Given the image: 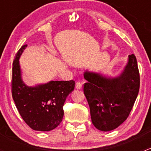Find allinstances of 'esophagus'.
I'll return each instance as SVG.
<instances>
[{"label":"esophagus","mask_w":151,"mask_h":151,"mask_svg":"<svg viewBox=\"0 0 151 151\" xmlns=\"http://www.w3.org/2000/svg\"><path fill=\"white\" fill-rule=\"evenodd\" d=\"M75 88H77V89L80 90L82 89V88H83V85H82V83H80V82H77V83H76Z\"/></svg>","instance_id":"1"}]
</instances>
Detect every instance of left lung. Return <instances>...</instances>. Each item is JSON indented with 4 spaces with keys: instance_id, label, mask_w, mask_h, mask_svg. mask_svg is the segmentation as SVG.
<instances>
[{
    "instance_id": "8db88e82",
    "label": "left lung",
    "mask_w": 151,
    "mask_h": 151,
    "mask_svg": "<svg viewBox=\"0 0 151 151\" xmlns=\"http://www.w3.org/2000/svg\"><path fill=\"white\" fill-rule=\"evenodd\" d=\"M83 87L93 124L109 132L118 128L129 117L139 90V73L134 54L129 55L124 70L116 77H106L86 71Z\"/></svg>"
}]
</instances>
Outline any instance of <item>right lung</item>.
Here are the masks:
<instances>
[{
    "label": "right lung",
    "instance_id": "1",
    "mask_svg": "<svg viewBox=\"0 0 151 151\" xmlns=\"http://www.w3.org/2000/svg\"><path fill=\"white\" fill-rule=\"evenodd\" d=\"M27 46L19 49L13 62L12 98L22 119L32 129L49 132L55 129L63 120V106L66 97L74 91L75 82L50 81L35 87L25 85L19 59Z\"/></svg>",
    "mask_w": 151,
    "mask_h": 151
}]
</instances>
